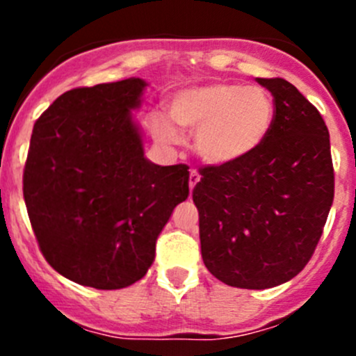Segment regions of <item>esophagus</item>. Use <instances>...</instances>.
<instances>
[{"label":"esophagus","instance_id":"esophagus-1","mask_svg":"<svg viewBox=\"0 0 356 356\" xmlns=\"http://www.w3.org/2000/svg\"><path fill=\"white\" fill-rule=\"evenodd\" d=\"M200 179H201V175L198 174V170L191 168V172H189V188H191V191H193V188H195V186L198 184Z\"/></svg>","mask_w":356,"mask_h":356}]
</instances>
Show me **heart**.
I'll use <instances>...</instances> for the list:
<instances>
[{
  "label": "heart",
  "mask_w": 356,
  "mask_h": 356,
  "mask_svg": "<svg viewBox=\"0 0 356 356\" xmlns=\"http://www.w3.org/2000/svg\"><path fill=\"white\" fill-rule=\"evenodd\" d=\"M168 110L170 117L161 111L149 113L153 138L163 145H179L178 124L196 131V152L211 165H229L251 155L274 124V103L258 86L215 82L182 89L172 96Z\"/></svg>",
  "instance_id": "heart-1"
}]
</instances>
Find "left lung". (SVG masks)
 Masks as SVG:
<instances>
[{
  "mask_svg": "<svg viewBox=\"0 0 356 356\" xmlns=\"http://www.w3.org/2000/svg\"><path fill=\"white\" fill-rule=\"evenodd\" d=\"M274 96L267 139L243 160L201 168L193 189L201 257L227 286L267 289L310 261L334 200L329 131L281 77L257 79Z\"/></svg>",
  "mask_w": 356,
  "mask_h": 356,
  "instance_id": "left-lung-1",
  "label": "left lung"
}]
</instances>
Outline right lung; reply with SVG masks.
<instances>
[{
	"label": "right lung",
	"instance_id": "right-lung-1",
	"mask_svg": "<svg viewBox=\"0 0 356 356\" xmlns=\"http://www.w3.org/2000/svg\"><path fill=\"white\" fill-rule=\"evenodd\" d=\"M141 79L75 88L35 120L24 200L39 250L58 274L96 289L143 279L156 238L189 195L188 165L145 158L131 110Z\"/></svg>",
	"mask_w": 356,
	"mask_h": 356
}]
</instances>
